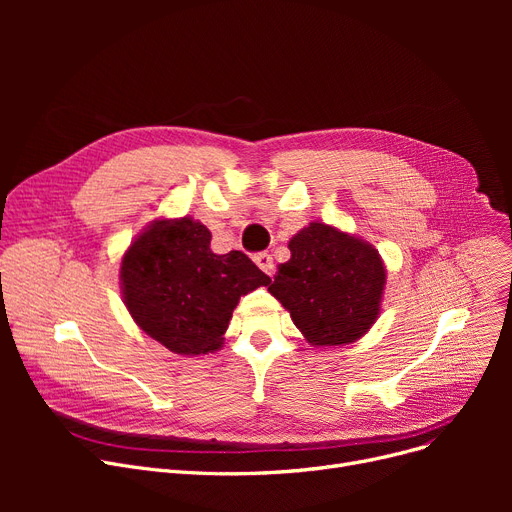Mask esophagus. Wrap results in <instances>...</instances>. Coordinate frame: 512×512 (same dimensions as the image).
Returning a JSON list of instances; mask_svg holds the SVG:
<instances>
[{
  "label": "esophagus",
  "instance_id": "esophagus-1",
  "mask_svg": "<svg viewBox=\"0 0 512 512\" xmlns=\"http://www.w3.org/2000/svg\"><path fill=\"white\" fill-rule=\"evenodd\" d=\"M253 261L257 263V267L261 272H265L267 276H272L274 274V259H272V255L270 253H257L255 257H253Z\"/></svg>",
  "mask_w": 512,
  "mask_h": 512
}]
</instances>
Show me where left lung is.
Here are the masks:
<instances>
[{
  "mask_svg": "<svg viewBox=\"0 0 512 512\" xmlns=\"http://www.w3.org/2000/svg\"><path fill=\"white\" fill-rule=\"evenodd\" d=\"M267 290L290 311L305 338L340 346L361 338L380 313L384 263L367 242L326 224H309L288 242Z\"/></svg>",
  "mask_w": 512,
  "mask_h": 512,
  "instance_id": "1",
  "label": "left lung"
}]
</instances>
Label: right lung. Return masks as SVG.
<instances>
[{"label": "right lung", "mask_w": 512, "mask_h": 512, "mask_svg": "<svg viewBox=\"0 0 512 512\" xmlns=\"http://www.w3.org/2000/svg\"><path fill=\"white\" fill-rule=\"evenodd\" d=\"M191 218L149 226L124 253V303L143 332L178 355L220 348L242 294L272 280L242 251L215 255Z\"/></svg>", "instance_id": "obj_1"}]
</instances>
